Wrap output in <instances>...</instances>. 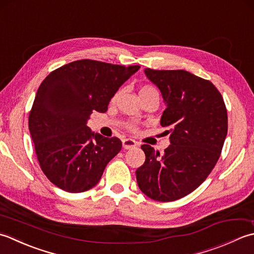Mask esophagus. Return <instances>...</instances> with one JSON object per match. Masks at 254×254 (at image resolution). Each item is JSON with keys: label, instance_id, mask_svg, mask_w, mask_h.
Returning <instances> with one entry per match:
<instances>
[{"label": "esophagus", "instance_id": "1", "mask_svg": "<svg viewBox=\"0 0 254 254\" xmlns=\"http://www.w3.org/2000/svg\"><path fill=\"white\" fill-rule=\"evenodd\" d=\"M138 146V142L134 141L133 139L130 138H124L123 139V148L124 149H131Z\"/></svg>", "mask_w": 254, "mask_h": 254}]
</instances>
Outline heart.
I'll return each instance as SVG.
<instances>
[{
	"instance_id": "obj_1",
	"label": "heart",
	"mask_w": 254,
	"mask_h": 254,
	"mask_svg": "<svg viewBox=\"0 0 254 254\" xmlns=\"http://www.w3.org/2000/svg\"><path fill=\"white\" fill-rule=\"evenodd\" d=\"M149 92H157V90L154 89V87H152V86L146 85V86L141 87L140 91H139V94H142V93H149ZM130 128H133V126L130 125Z\"/></svg>"
}]
</instances>
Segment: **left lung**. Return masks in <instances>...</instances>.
Returning a JSON list of instances; mask_svg holds the SVG:
<instances>
[{
  "instance_id": "1",
  "label": "left lung",
  "mask_w": 254,
  "mask_h": 254,
  "mask_svg": "<svg viewBox=\"0 0 254 254\" xmlns=\"http://www.w3.org/2000/svg\"><path fill=\"white\" fill-rule=\"evenodd\" d=\"M144 74L167 106L160 124L169 128L171 144L163 154L142 144L146 161L136 171L137 183L151 199L177 200L197 189L218 161L228 130L227 110L210 81L188 71L147 68Z\"/></svg>"
}]
</instances>
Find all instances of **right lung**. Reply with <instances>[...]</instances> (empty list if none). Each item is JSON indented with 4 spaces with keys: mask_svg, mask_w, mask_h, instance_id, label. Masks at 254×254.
<instances>
[{
    "mask_svg": "<svg viewBox=\"0 0 254 254\" xmlns=\"http://www.w3.org/2000/svg\"><path fill=\"white\" fill-rule=\"evenodd\" d=\"M140 65L77 60L53 71L40 84L28 127L46 177L59 189L81 193L100 182L122 141L87 127L91 114L105 113L111 98Z\"/></svg>",
    "mask_w": 254,
    "mask_h": 254,
    "instance_id": "add662e5",
    "label": "right lung"
}]
</instances>
